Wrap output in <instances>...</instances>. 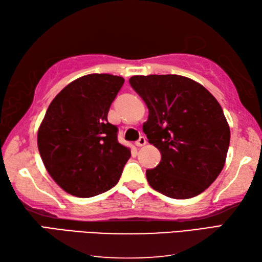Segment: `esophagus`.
I'll return each mask as SVG.
<instances>
[{"instance_id":"esophagus-1","label":"esophagus","mask_w":262,"mask_h":262,"mask_svg":"<svg viewBox=\"0 0 262 262\" xmlns=\"http://www.w3.org/2000/svg\"><path fill=\"white\" fill-rule=\"evenodd\" d=\"M147 143V140H146V138L145 137H140L138 139V140L136 141V145L138 146V147H142V146H145Z\"/></svg>"}]
</instances>
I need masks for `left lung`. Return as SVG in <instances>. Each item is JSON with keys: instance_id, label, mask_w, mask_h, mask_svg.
Listing matches in <instances>:
<instances>
[{"instance_id": "1", "label": "left lung", "mask_w": 262, "mask_h": 262, "mask_svg": "<svg viewBox=\"0 0 262 262\" xmlns=\"http://www.w3.org/2000/svg\"><path fill=\"white\" fill-rule=\"evenodd\" d=\"M129 82L145 101L149 115L142 130L162 155L146 170L154 190L174 199H189L217 179L229 146V126L216 98L178 74L135 76Z\"/></svg>"}]
</instances>
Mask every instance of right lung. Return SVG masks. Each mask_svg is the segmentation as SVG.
Listing matches in <instances>:
<instances>
[{
    "label": "right lung",
    "mask_w": 262,
    "mask_h": 262,
    "mask_svg": "<svg viewBox=\"0 0 262 262\" xmlns=\"http://www.w3.org/2000/svg\"><path fill=\"white\" fill-rule=\"evenodd\" d=\"M123 83L122 77L88 74L63 88L47 108L37 145L47 172L68 193L90 198L119 182L131 151L117 140L107 114Z\"/></svg>",
    "instance_id": "obj_1"
}]
</instances>
